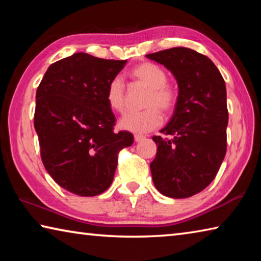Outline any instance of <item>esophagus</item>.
Wrapping results in <instances>:
<instances>
[{"label": "esophagus", "mask_w": 261, "mask_h": 261, "mask_svg": "<svg viewBox=\"0 0 261 261\" xmlns=\"http://www.w3.org/2000/svg\"><path fill=\"white\" fill-rule=\"evenodd\" d=\"M143 139H144V136L135 135V141H136V143H139V141H141Z\"/></svg>", "instance_id": "obj_1"}]
</instances>
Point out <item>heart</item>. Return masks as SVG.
I'll use <instances>...</instances> for the list:
<instances>
[{
	"instance_id": "1",
	"label": "heart",
	"mask_w": 261,
	"mask_h": 261,
	"mask_svg": "<svg viewBox=\"0 0 261 261\" xmlns=\"http://www.w3.org/2000/svg\"><path fill=\"white\" fill-rule=\"evenodd\" d=\"M130 77L139 85L147 88L143 112L127 113L123 116L118 125L121 129L134 134H146L163 122V113H170L175 108L177 94L175 88L167 83L165 70L152 62H143L130 70ZM106 101L113 112L122 113L125 108V87L120 77L109 82L106 90Z\"/></svg>"
}]
</instances>
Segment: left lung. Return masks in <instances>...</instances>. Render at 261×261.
<instances>
[{"instance_id":"left-lung-1","label":"left lung","mask_w":261,"mask_h":261,"mask_svg":"<svg viewBox=\"0 0 261 261\" xmlns=\"http://www.w3.org/2000/svg\"><path fill=\"white\" fill-rule=\"evenodd\" d=\"M147 59L174 74L178 95L174 114L154 136L156 155L151 162L153 183L163 196L180 199L199 193L218 174L227 151L226 83L208 57L175 47Z\"/></svg>"}]
</instances>
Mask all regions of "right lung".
<instances>
[{"mask_svg":"<svg viewBox=\"0 0 261 261\" xmlns=\"http://www.w3.org/2000/svg\"><path fill=\"white\" fill-rule=\"evenodd\" d=\"M125 64L76 53L53 63L37 90L34 127L42 163L60 187L77 196L106 191L118 152L134 144L130 132H114L116 118L106 101L109 82Z\"/></svg>","mask_w":261,"mask_h":261,"instance_id":"1","label":"right lung"}]
</instances>
